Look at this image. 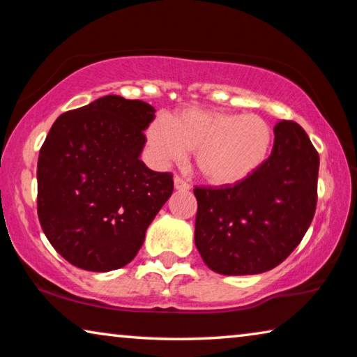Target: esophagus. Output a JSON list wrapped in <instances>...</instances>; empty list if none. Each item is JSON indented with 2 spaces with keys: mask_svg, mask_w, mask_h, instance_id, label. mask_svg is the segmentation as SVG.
<instances>
[{
  "mask_svg": "<svg viewBox=\"0 0 357 357\" xmlns=\"http://www.w3.org/2000/svg\"><path fill=\"white\" fill-rule=\"evenodd\" d=\"M174 189L176 190H189L190 185L187 181H184L181 176H174Z\"/></svg>",
  "mask_w": 357,
  "mask_h": 357,
  "instance_id": "esophagus-1",
  "label": "esophagus"
}]
</instances>
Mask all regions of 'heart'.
<instances>
[{"instance_id": "heart-1", "label": "heart", "mask_w": 357, "mask_h": 357, "mask_svg": "<svg viewBox=\"0 0 357 357\" xmlns=\"http://www.w3.org/2000/svg\"><path fill=\"white\" fill-rule=\"evenodd\" d=\"M148 142L160 162H179L195 153L197 168L213 185L238 184L268 159L273 129L257 114L187 108L157 119L148 129Z\"/></svg>"}]
</instances>
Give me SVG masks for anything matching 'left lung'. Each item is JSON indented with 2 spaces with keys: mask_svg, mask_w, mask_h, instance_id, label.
I'll return each instance as SVG.
<instances>
[{
  "mask_svg": "<svg viewBox=\"0 0 357 357\" xmlns=\"http://www.w3.org/2000/svg\"><path fill=\"white\" fill-rule=\"evenodd\" d=\"M264 164L233 185L193 189L195 245L223 275L266 273L289 257L309 229L318 200L319 155L294 121L274 126Z\"/></svg>",
  "mask_w": 357,
  "mask_h": 357,
  "instance_id": "left-lung-1",
  "label": "left lung"
}]
</instances>
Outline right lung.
I'll list each match as a JSON object with an SVG mask.
<instances>
[{
  "label": "right lung",
  "mask_w": 357,
  "mask_h": 357,
  "mask_svg": "<svg viewBox=\"0 0 357 357\" xmlns=\"http://www.w3.org/2000/svg\"><path fill=\"white\" fill-rule=\"evenodd\" d=\"M154 108L105 96L53 123L38 160V215L70 264L93 273L135 258L173 192V174L140 160Z\"/></svg>",
  "instance_id": "1"
}]
</instances>
